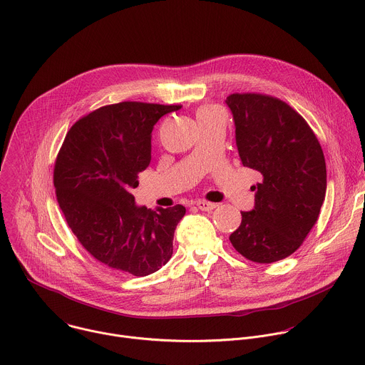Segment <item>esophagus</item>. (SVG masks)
I'll list each match as a JSON object with an SVG mask.
<instances>
[{"label":"esophagus","mask_w":365,"mask_h":365,"mask_svg":"<svg viewBox=\"0 0 365 365\" xmlns=\"http://www.w3.org/2000/svg\"><path fill=\"white\" fill-rule=\"evenodd\" d=\"M196 206L203 210V212H212L217 205L216 203H210V202H206V200H199L196 202Z\"/></svg>","instance_id":"esophagus-1"}]
</instances>
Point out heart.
I'll list each match as a JSON object with an SVG mask.
<instances>
[{
    "mask_svg": "<svg viewBox=\"0 0 365 365\" xmlns=\"http://www.w3.org/2000/svg\"><path fill=\"white\" fill-rule=\"evenodd\" d=\"M215 112H219V109L215 108V106H203L202 109H199L197 116H200V115H209V113H215Z\"/></svg>",
    "mask_w": 365,
    "mask_h": 365,
    "instance_id": "obj_1",
    "label": "heart"
}]
</instances>
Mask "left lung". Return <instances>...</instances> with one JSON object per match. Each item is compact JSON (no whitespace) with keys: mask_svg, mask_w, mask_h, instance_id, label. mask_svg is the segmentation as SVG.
<instances>
[{"mask_svg":"<svg viewBox=\"0 0 365 365\" xmlns=\"http://www.w3.org/2000/svg\"><path fill=\"white\" fill-rule=\"evenodd\" d=\"M226 103L240 160L262 175L252 186L255 209L242 212V223L229 239L247 260H283L319 219L327 189L323 149L306 119L279 98L232 93Z\"/></svg>","mask_w":365,"mask_h":365,"instance_id":"left-lung-1","label":"left lung"}]
</instances>
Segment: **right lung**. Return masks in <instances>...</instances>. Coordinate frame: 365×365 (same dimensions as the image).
<instances>
[{
	"label": "right lung",
	"instance_id": "1",
	"mask_svg": "<svg viewBox=\"0 0 365 365\" xmlns=\"http://www.w3.org/2000/svg\"><path fill=\"white\" fill-rule=\"evenodd\" d=\"M182 105L119 102L76 120L53 168V186L66 225L83 249L109 269L143 277L165 266L182 205L136 206L132 189L150 163L155 123Z\"/></svg>",
	"mask_w": 365,
	"mask_h": 365
}]
</instances>
